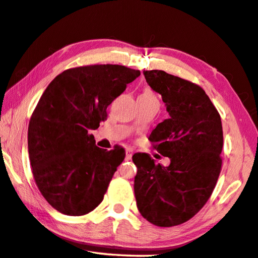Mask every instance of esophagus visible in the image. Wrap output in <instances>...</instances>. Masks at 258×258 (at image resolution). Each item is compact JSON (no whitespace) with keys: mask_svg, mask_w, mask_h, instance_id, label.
Instances as JSON below:
<instances>
[{"mask_svg":"<svg viewBox=\"0 0 258 258\" xmlns=\"http://www.w3.org/2000/svg\"><path fill=\"white\" fill-rule=\"evenodd\" d=\"M132 156H133L132 150H130V149L126 150V160H131V159H132Z\"/></svg>","mask_w":258,"mask_h":258,"instance_id":"34e87169","label":"esophagus"}]
</instances>
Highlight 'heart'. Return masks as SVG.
Listing matches in <instances>:
<instances>
[{"label":"heart","mask_w":258,"mask_h":258,"mask_svg":"<svg viewBox=\"0 0 258 258\" xmlns=\"http://www.w3.org/2000/svg\"><path fill=\"white\" fill-rule=\"evenodd\" d=\"M140 96H147V97H154V95H153V92L151 91V90H149V89H144L143 90V92L141 93V95Z\"/></svg>","instance_id":"b5f03b06"}]
</instances>
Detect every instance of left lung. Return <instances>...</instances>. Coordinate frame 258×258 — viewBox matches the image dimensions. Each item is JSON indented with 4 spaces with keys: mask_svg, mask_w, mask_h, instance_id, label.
I'll return each instance as SVG.
<instances>
[{
    "mask_svg": "<svg viewBox=\"0 0 258 258\" xmlns=\"http://www.w3.org/2000/svg\"><path fill=\"white\" fill-rule=\"evenodd\" d=\"M143 74L169 114L149 140L153 150L170 158V165H156L150 154L135 153V199L150 223L174 227L193 218L217 185L222 166L221 117L199 84L161 70Z\"/></svg>",
    "mask_w": 258,
    "mask_h": 258,
    "instance_id": "obj_1",
    "label": "left lung"
}]
</instances>
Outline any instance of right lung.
<instances>
[{
	"label": "right lung",
	"mask_w": 258,
	"mask_h": 258,
	"mask_svg": "<svg viewBox=\"0 0 258 258\" xmlns=\"http://www.w3.org/2000/svg\"><path fill=\"white\" fill-rule=\"evenodd\" d=\"M141 72L116 64L65 70L46 88L28 126V152L36 185L58 212L80 217L104 200L125 150L98 148L90 130Z\"/></svg>",
	"instance_id": "right-lung-1"
}]
</instances>
